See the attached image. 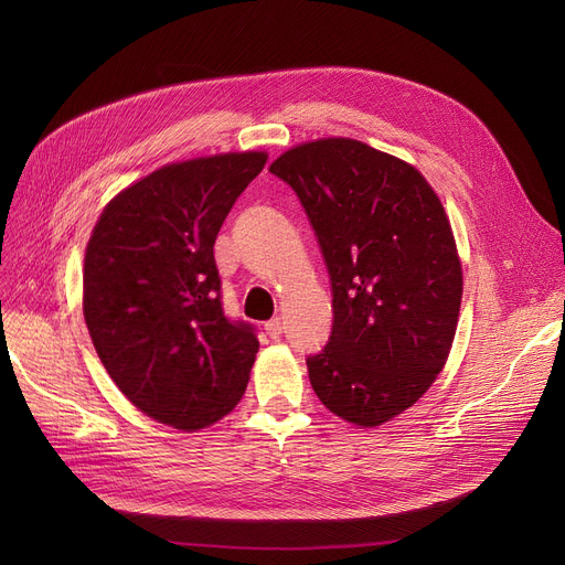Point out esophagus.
I'll return each instance as SVG.
<instances>
[{"label":"esophagus","instance_id":"esophagus-1","mask_svg":"<svg viewBox=\"0 0 565 565\" xmlns=\"http://www.w3.org/2000/svg\"><path fill=\"white\" fill-rule=\"evenodd\" d=\"M265 332L270 334V339H279L284 334V320L281 318H273L265 322Z\"/></svg>","mask_w":565,"mask_h":565}]
</instances>
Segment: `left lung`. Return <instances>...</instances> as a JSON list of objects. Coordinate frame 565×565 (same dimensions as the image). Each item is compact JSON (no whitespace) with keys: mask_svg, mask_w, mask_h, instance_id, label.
<instances>
[{"mask_svg":"<svg viewBox=\"0 0 565 565\" xmlns=\"http://www.w3.org/2000/svg\"><path fill=\"white\" fill-rule=\"evenodd\" d=\"M270 171L298 194L332 284V334L309 380L337 417L373 428L447 364L462 267L441 201L412 164L358 139L290 148Z\"/></svg>","mask_w":565,"mask_h":565,"instance_id":"left-lung-1","label":"left lung"}]
</instances>
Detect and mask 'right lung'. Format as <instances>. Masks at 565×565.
I'll list each match as a JSON object with an SVG mask.
<instances>
[{
	"label": "right lung",
	"instance_id": "right-lung-1",
	"mask_svg": "<svg viewBox=\"0 0 565 565\" xmlns=\"http://www.w3.org/2000/svg\"><path fill=\"white\" fill-rule=\"evenodd\" d=\"M263 151L167 164L118 192L84 254V320L109 377L148 417L213 426L243 398L258 339L228 320L217 233Z\"/></svg>",
	"mask_w": 565,
	"mask_h": 565
}]
</instances>
